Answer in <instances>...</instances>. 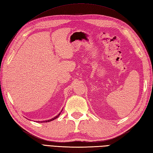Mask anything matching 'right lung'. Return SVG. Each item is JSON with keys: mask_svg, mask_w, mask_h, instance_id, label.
<instances>
[{"mask_svg": "<svg viewBox=\"0 0 153 153\" xmlns=\"http://www.w3.org/2000/svg\"><path fill=\"white\" fill-rule=\"evenodd\" d=\"M59 115H60V113H59V114H58V115H57V116H56V117H54L53 119H51V120H48V121H42V122H47V121L48 122V121H53V120H55V119H56V118H57V117H58L59 116ZM39 122H40V121H39Z\"/></svg>", "mask_w": 153, "mask_h": 153, "instance_id": "add662e5", "label": "right lung"}]
</instances>
